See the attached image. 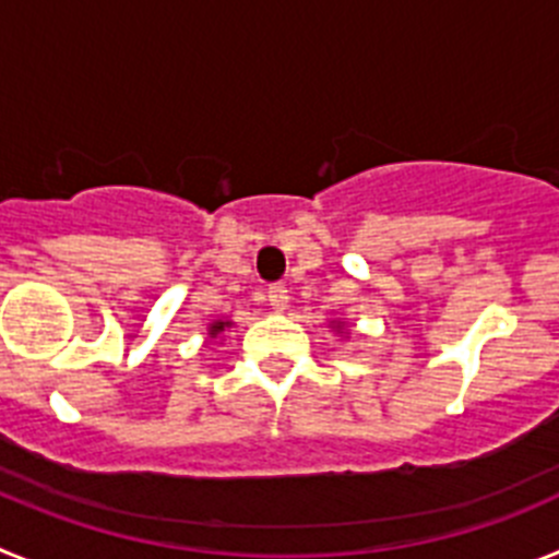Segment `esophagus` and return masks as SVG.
I'll list each match as a JSON object with an SVG mask.
<instances>
[{
	"label": "esophagus",
	"mask_w": 559,
	"mask_h": 559,
	"mask_svg": "<svg viewBox=\"0 0 559 559\" xmlns=\"http://www.w3.org/2000/svg\"><path fill=\"white\" fill-rule=\"evenodd\" d=\"M288 290H285V285H271L269 288V305L271 310H276V313H283V310H288Z\"/></svg>",
	"instance_id": "1"
}]
</instances>
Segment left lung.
I'll list each match as a JSON object with an SVG mask.
<instances>
[{
  "instance_id": "obj_1",
  "label": "left lung",
  "mask_w": 559,
  "mask_h": 559,
  "mask_svg": "<svg viewBox=\"0 0 559 559\" xmlns=\"http://www.w3.org/2000/svg\"><path fill=\"white\" fill-rule=\"evenodd\" d=\"M344 328H347V322H333L335 333H344Z\"/></svg>"
}]
</instances>
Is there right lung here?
Returning a JSON list of instances; mask_svg holds the SVG:
<instances>
[{"instance_id": "add662e5", "label": "right lung", "mask_w": 559, "mask_h": 559, "mask_svg": "<svg viewBox=\"0 0 559 559\" xmlns=\"http://www.w3.org/2000/svg\"><path fill=\"white\" fill-rule=\"evenodd\" d=\"M231 324H235V322H229V319H215V322L206 328V335H210V338H218V335H224L226 330L231 328Z\"/></svg>"}]
</instances>
